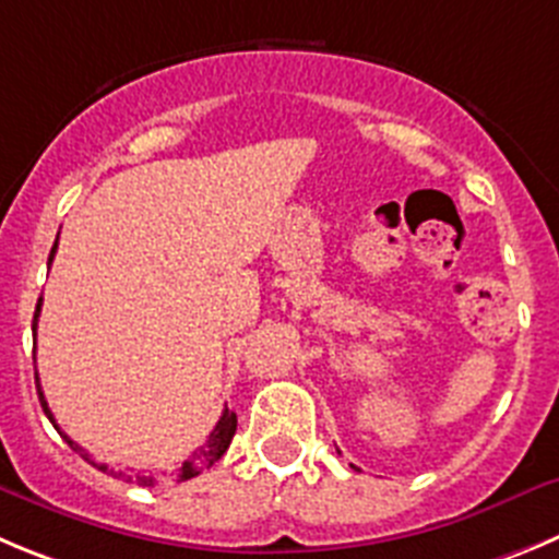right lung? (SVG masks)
Returning a JSON list of instances; mask_svg holds the SVG:
<instances>
[{
    "mask_svg": "<svg viewBox=\"0 0 559 559\" xmlns=\"http://www.w3.org/2000/svg\"><path fill=\"white\" fill-rule=\"evenodd\" d=\"M55 253H57V242H55V248H51V253H49V264H51V259H55ZM38 317H40V300H38V306H35L33 333H35V328H38ZM35 380H38V374H35ZM38 397H40V405H44V414L49 416L51 425L57 427L55 416H51V411H49V403H46L44 391H40V380H38ZM57 430H60V427H57ZM234 432H237V414H234V411H228V408H226V411H223L221 421H217V425H215V430L209 432V441H206V444L198 447V450L192 452V455L187 457V461L181 463L179 468H176V472H174V479H176V483H185V479L198 477V474H201L203 468L215 466V463L221 461V457H223V452L228 450V444H231ZM60 436L66 438L68 444H71V450L80 452V455L85 457L87 463H93V466H96L98 472L112 474V477H123V479H129V483H138V485H154V483H156V474H143V472H138V474H127V472H115V468H109L107 463H96V461H91V455H87V452L82 450V447L76 444V441H71V438H68L66 432H62V430H60Z\"/></svg>",
    "mask_w": 559,
    "mask_h": 559,
    "instance_id": "right-lung-1",
    "label": "right lung"
}]
</instances>
